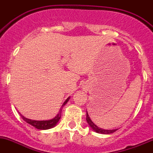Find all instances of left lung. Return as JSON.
I'll use <instances>...</instances> for the list:
<instances>
[{
	"instance_id": "left-lung-1",
	"label": "left lung",
	"mask_w": 153,
	"mask_h": 153,
	"mask_svg": "<svg viewBox=\"0 0 153 153\" xmlns=\"http://www.w3.org/2000/svg\"><path fill=\"white\" fill-rule=\"evenodd\" d=\"M86 121H87L88 124L89 125L90 127H91L95 132H97V133L106 134V135H107V134L113 133V132H115L116 130H118V128H116V129H103V128L98 127V126L91 120L89 115L88 114V111H86Z\"/></svg>"
}]
</instances>
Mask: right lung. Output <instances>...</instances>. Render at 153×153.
Returning <instances> with one entry per match:
<instances>
[{
    "mask_svg": "<svg viewBox=\"0 0 153 153\" xmlns=\"http://www.w3.org/2000/svg\"><path fill=\"white\" fill-rule=\"evenodd\" d=\"M69 99H70V97H68V98L66 99L65 102H64L62 107H63V106L65 105L68 102ZM21 116L22 117V119H23L26 123L30 124V126H34V128H38V129H41V130L49 129V128H53V127H54V126H56L57 123H58V121H59V119H61V116H62V108H61L60 111H59L58 115L54 117V118H53L52 119H50V120H42V121L31 120V119L25 118V117H24L23 115H21Z\"/></svg>",
    "mask_w": 153,
    "mask_h": 153,
    "instance_id": "1",
    "label": "right lung"
}]
</instances>
